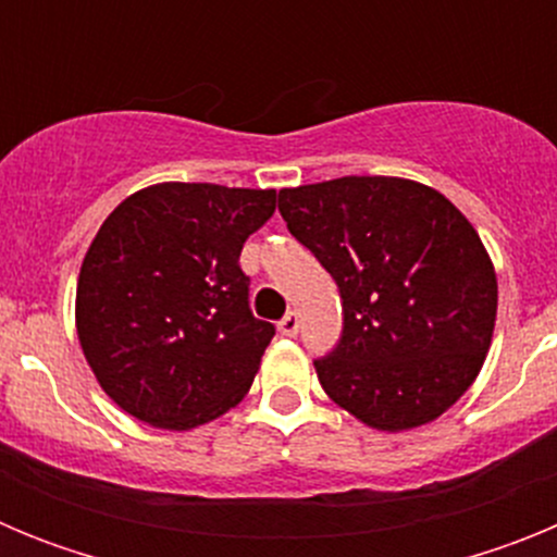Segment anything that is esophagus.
<instances>
[{"label": "esophagus", "instance_id": "obj_1", "mask_svg": "<svg viewBox=\"0 0 557 557\" xmlns=\"http://www.w3.org/2000/svg\"><path fill=\"white\" fill-rule=\"evenodd\" d=\"M298 329H301V321H298V312H287L278 321V332L284 334V337H295L298 334Z\"/></svg>", "mask_w": 557, "mask_h": 557}]
</instances>
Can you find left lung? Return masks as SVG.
Segmentation results:
<instances>
[{"label": "left lung", "mask_w": 557, "mask_h": 557, "mask_svg": "<svg viewBox=\"0 0 557 557\" xmlns=\"http://www.w3.org/2000/svg\"><path fill=\"white\" fill-rule=\"evenodd\" d=\"M289 234L339 289L343 334L314 371L373 430L430 424L480 373L496 273L474 225L424 184L346 175L278 191Z\"/></svg>", "instance_id": "8db88e82"}]
</instances>
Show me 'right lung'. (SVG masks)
<instances>
[{
    "instance_id": "1",
    "label": "right lung",
    "mask_w": 557,
    "mask_h": 557,
    "mask_svg": "<svg viewBox=\"0 0 557 557\" xmlns=\"http://www.w3.org/2000/svg\"><path fill=\"white\" fill-rule=\"evenodd\" d=\"M275 189L156 184L122 200L77 278V337L133 418L191 430L243 401L275 326L250 312L243 245Z\"/></svg>"
}]
</instances>
